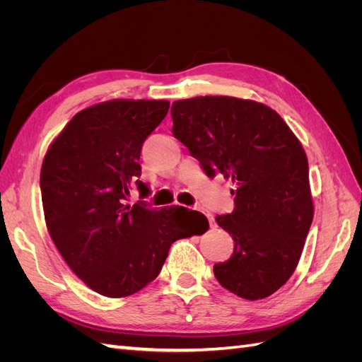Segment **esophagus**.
Segmentation results:
<instances>
[{
  "label": "esophagus",
  "mask_w": 362,
  "mask_h": 362,
  "mask_svg": "<svg viewBox=\"0 0 362 362\" xmlns=\"http://www.w3.org/2000/svg\"><path fill=\"white\" fill-rule=\"evenodd\" d=\"M194 210H196V208H194ZM198 210H199V208H198ZM201 211V210H199ZM208 216V221H210V228H217V223L214 222V218L210 216V214H206Z\"/></svg>",
  "instance_id": "1"
}]
</instances>
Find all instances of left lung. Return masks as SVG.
I'll return each instance as SVG.
<instances>
[{
  "label": "left lung",
  "instance_id": "8db88e82",
  "mask_svg": "<svg viewBox=\"0 0 362 362\" xmlns=\"http://www.w3.org/2000/svg\"><path fill=\"white\" fill-rule=\"evenodd\" d=\"M172 133L208 177L234 184V211L217 225L234 252L214 264L218 284L238 298H269L298 267L314 216L308 158L273 108L234 96L175 101Z\"/></svg>",
  "mask_w": 362,
  "mask_h": 362
}]
</instances>
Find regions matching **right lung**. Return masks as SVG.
Wrapping results in <instances>:
<instances>
[{"label": "right lung", "mask_w": 362, "mask_h": 362, "mask_svg": "<svg viewBox=\"0 0 362 362\" xmlns=\"http://www.w3.org/2000/svg\"><path fill=\"white\" fill-rule=\"evenodd\" d=\"M166 100H110L76 113L52 140L40 169L48 233L71 270L105 298L154 281L173 242L201 235L206 217L173 205L128 204L140 151L169 110ZM199 217L193 224L191 217Z\"/></svg>", "instance_id": "1"}]
</instances>
